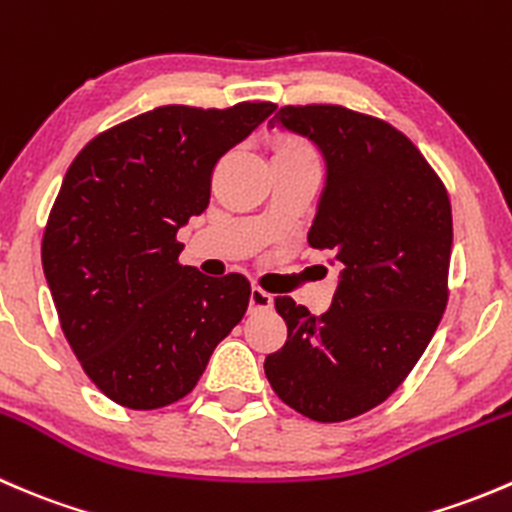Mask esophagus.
<instances>
[{"instance_id": "34e87169", "label": "esophagus", "mask_w": 512, "mask_h": 512, "mask_svg": "<svg viewBox=\"0 0 512 512\" xmlns=\"http://www.w3.org/2000/svg\"><path fill=\"white\" fill-rule=\"evenodd\" d=\"M272 307V294L265 292L262 287L250 289V309L257 312V309H270Z\"/></svg>"}]
</instances>
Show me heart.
<instances>
[{
  "instance_id": "1",
  "label": "heart",
  "mask_w": 512,
  "mask_h": 512,
  "mask_svg": "<svg viewBox=\"0 0 512 512\" xmlns=\"http://www.w3.org/2000/svg\"><path fill=\"white\" fill-rule=\"evenodd\" d=\"M292 153H312L307 143L297 136H280L275 143V156H292Z\"/></svg>"
}]
</instances>
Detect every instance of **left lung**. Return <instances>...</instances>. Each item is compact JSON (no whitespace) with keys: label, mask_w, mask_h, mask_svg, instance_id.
I'll list each match as a JSON object with an SVG mask.
<instances>
[{"label":"left lung","mask_w":512,"mask_h":512,"mask_svg":"<svg viewBox=\"0 0 512 512\" xmlns=\"http://www.w3.org/2000/svg\"><path fill=\"white\" fill-rule=\"evenodd\" d=\"M270 123L324 153L327 188L307 240L342 262V280L322 317L275 299L287 342L265 374L297 414L349 421L404 384L446 312L451 200L421 151L381 118L307 103L282 106Z\"/></svg>","instance_id":"left-lung-1"}]
</instances>
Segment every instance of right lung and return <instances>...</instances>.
I'll use <instances>...</instances> for the list:
<instances>
[{
	"label": "right lung",
	"instance_id": "right-lung-1",
	"mask_svg": "<svg viewBox=\"0 0 512 512\" xmlns=\"http://www.w3.org/2000/svg\"><path fill=\"white\" fill-rule=\"evenodd\" d=\"M272 111L270 101L153 108L98 133L66 170L41 265L71 352L116 404L183 399L245 317L247 277L180 265L178 230L208 208L218 160Z\"/></svg>",
	"mask_w": 512,
	"mask_h": 512
}]
</instances>
